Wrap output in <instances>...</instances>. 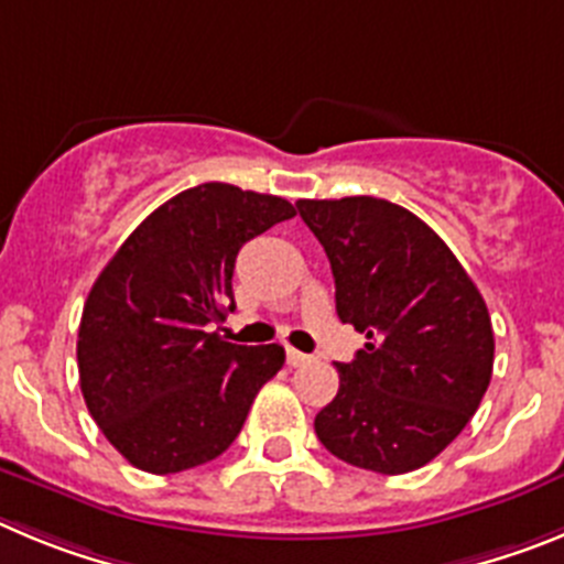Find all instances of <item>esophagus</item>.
<instances>
[{"label": "esophagus", "instance_id": "esophagus-1", "mask_svg": "<svg viewBox=\"0 0 564 564\" xmlns=\"http://www.w3.org/2000/svg\"><path fill=\"white\" fill-rule=\"evenodd\" d=\"M308 354H303V351H294V348H286V362L292 365V368H297V365H306L308 362Z\"/></svg>", "mask_w": 564, "mask_h": 564}]
</instances>
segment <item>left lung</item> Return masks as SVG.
Listing matches in <instances>:
<instances>
[{"mask_svg":"<svg viewBox=\"0 0 564 564\" xmlns=\"http://www.w3.org/2000/svg\"><path fill=\"white\" fill-rule=\"evenodd\" d=\"M297 210L332 263L339 319L368 337L337 362L339 390L314 433L359 469H419L458 438L489 388V308L453 250L404 207L345 196L301 199Z\"/></svg>","mask_w":564,"mask_h":564,"instance_id":"8db88e82","label":"left lung"}]
</instances>
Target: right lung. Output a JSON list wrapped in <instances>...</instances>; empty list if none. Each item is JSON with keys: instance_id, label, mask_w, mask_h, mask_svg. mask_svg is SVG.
Listing matches in <instances>:
<instances>
[{"instance_id": "right-lung-1", "label": "right lung", "mask_w": 564, "mask_h": 564, "mask_svg": "<svg viewBox=\"0 0 564 564\" xmlns=\"http://www.w3.org/2000/svg\"><path fill=\"white\" fill-rule=\"evenodd\" d=\"M294 216L281 196L225 182L156 207L104 267L78 328L80 393L137 469L171 475L219 458L245 427L283 348L225 343L238 250Z\"/></svg>"}]
</instances>
